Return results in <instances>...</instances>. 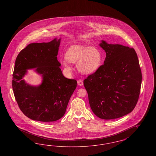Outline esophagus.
Returning a JSON list of instances; mask_svg holds the SVG:
<instances>
[{"mask_svg":"<svg viewBox=\"0 0 156 156\" xmlns=\"http://www.w3.org/2000/svg\"><path fill=\"white\" fill-rule=\"evenodd\" d=\"M78 85H80V86H82V85H83V81L81 80H79L78 81Z\"/></svg>","mask_w":156,"mask_h":156,"instance_id":"1","label":"esophagus"}]
</instances>
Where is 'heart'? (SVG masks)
<instances>
[{
	"label": "heart",
	"mask_w": 156,
	"mask_h": 156,
	"mask_svg": "<svg viewBox=\"0 0 156 156\" xmlns=\"http://www.w3.org/2000/svg\"><path fill=\"white\" fill-rule=\"evenodd\" d=\"M67 60L62 61L68 71L72 70L71 63H77L78 70L84 74H92L101 67L103 56L101 50L95 47L74 45L69 47L65 54Z\"/></svg>",
	"instance_id": "obj_1"
}]
</instances>
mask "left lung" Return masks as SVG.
<instances>
[{"label": "left lung", "instance_id": "left-lung-1", "mask_svg": "<svg viewBox=\"0 0 156 156\" xmlns=\"http://www.w3.org/2000/svg\"><path fill=\"white\" fill-rule=\"evenodd\" d=\"M99 45L106 54L104 64L84 80L90 108L101 119H117L130 113L137 103L142 75L133 48L108 44Z\"/></svg>", "mask_w": 156, "mask_h": 156}]
</instances>
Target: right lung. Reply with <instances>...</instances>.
Listing matches in <instances>:
<instances>
[{
	"label": "right lung",
	"instance_id": "obj_1",
	"mask_svg": "<svg viewBox=\"0 0 156 156\" xmlns=\"http://www.w3.org/2000/svg\"><path fill=\"white\" fill-rule=\"evenodd\" d=\"M60 40L31 43L18 54L15 61L12 88L20 109L29 118L43 122L58 120L65 114L77 81L66 78L57 60ZM36 68L43 77L38 86L22 80L27 69Z\"/></svg>",
	"mask_w": 156,
	"mask_h": 156
}]
</instances>
